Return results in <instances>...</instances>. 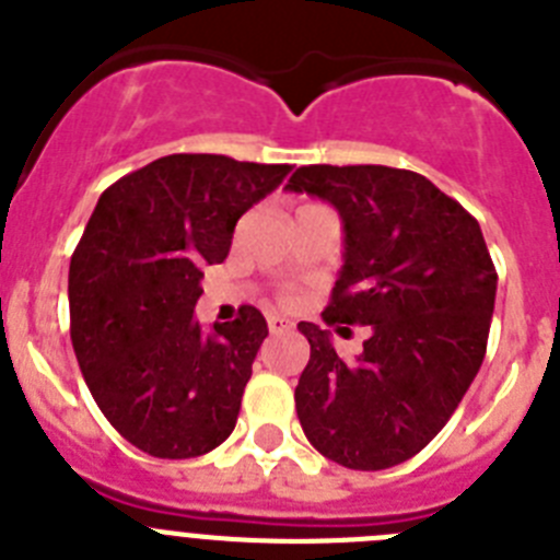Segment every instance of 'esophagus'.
I'll list each match as a JSON object with an SVG mask.
<instances>
[{
    "instance_id": "esophagus-1",
    "label": "esophagus",
    "mask_w": 560,
    "mask_h": 560,
    "mask_svg": "<svg viewBox=\"0 0 560 560\" xmlns=\"http://www.w3.org/2000/svg\"><path fill=\"white\" fill-rule=\"evenodd\" d=\"M269 330L271 334H285V330H291V323L285 316H269Z\"/></svg>"
}]
</instances>
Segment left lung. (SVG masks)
I'll list each match as a JSON object with an SVG mask.
<instances>
[{
    "label": "left lung",
    "instance_id": "1",
    "mask_svg": "<svg viewBox=\"0 0 560 560\" xmlns=\"http://www.w3.org/2000/svg\"><path fill=\"white\" fill-rule=\"evenodd\" d=\"M285 190L336 207L345 266L323 319L370 325L355 361L300 323L311 359L296 418L323 457L381 471L446 427L488 348L497 269L471 212L427 176L387 165H305Z\"/></svg>",
    "mask_w": 560,
    "mask_h": 560
}]
</instances>
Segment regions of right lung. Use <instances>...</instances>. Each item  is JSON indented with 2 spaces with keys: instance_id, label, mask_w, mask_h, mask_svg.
Masks as SVG:
<instances>
[{
  "instance_id": "add662e5",
  "label": "right lung",
  "mask_w": 560,
  "mask_h": 560,
  "mask_svg": "<svg viewBox=\"0 0 560 560\" xmlns=\"http://www.w3.org/2000/svg\"><path fill=\"white\" fill-rule=\"evenodd\" d=\"M289 165L171 153L97 199L69 264V334L86 387L122 438L162 459L201 457L235 429L269 336L252 305L205 334L192 308L237 219Z\"/></svg>"
}]
</instances>
